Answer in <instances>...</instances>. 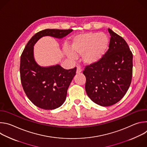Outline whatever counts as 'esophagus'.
Returning <instances> with one entry per match:
<instances>
[{"instance_id":"obj_1","label":"esophagus","mask_w":147,"mask_h":147,"mask_svg":"<svg viewBox=\"0 0 147 147\" xmlns=\"http://www.w3.org/2000/svg\"><path fill=\"white\" fill-rule=\"evenodd\" d=\"M81 71H82V69L80 67H77L76 70V73L78 74V73H80Z\"/></svg>"}]
</instances>
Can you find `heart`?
Listing matches in <instances>:
<instances>
[{
  "instance_id": "heart-1",
  "label": "heart",
  "mask_w": 147,
  "mask_h": 147,
  "mask_svg": "<svg viewBox=\"0 0 147 147\" xmlns=\"http://www.w3.org/2000/svg\"><path fill=\"white\" fill-rule=\"evenodd\" d=\"M110 44L108 36L105 33L88 32L74 36L70 44V51L66 52L69 58L82 55L84 64H96L106 55Z\"/></svg>"
}]
</instances>
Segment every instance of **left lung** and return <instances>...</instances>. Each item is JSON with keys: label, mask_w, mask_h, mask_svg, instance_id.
Returning a JSON list of instances; mask_svg holds the SVG:
<instances>
[{"label": "left lung", "mask_w": 147, "mask_h": 147, "mask_svg": "<svg viewBox=\"0 0 147 147\" xmlns=\"http://www.w3.org/2000/svg\"><path fill=\"white\" fill-rule=\"evenodd\" d=\"M109 49L96 64L86 66V91L88 97L102 107L118 102L127 92L131 82L133 54L125 40L109 28Z\"/></svg>", "instance_id": "left-lung-1"}]
</instances>
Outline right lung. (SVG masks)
I'll return each mask as SVG.
<instances>
[{
  "instance_id": "1",
  "label": "right lung",
  "mask_w": 147,
  "mask_h": 147,
  "mask_svg": "<svg viewBox=\"0 0 147 147\" xmlns=\"http://www.w3.org/2000/svg\"><path fill=\"white\" fill-rule=\"evenodd\" d=\"M72 31L71 29L40 31L30 39L21 56L20 72L23 90L32 103L40 109L53 110L62 105L77 69L66 70L59 65L39 66L34 58V47L43 36L61 39Z\"/></svg>"
}]
</instances>
